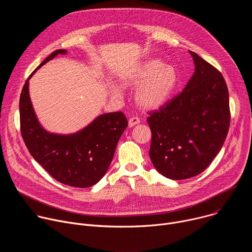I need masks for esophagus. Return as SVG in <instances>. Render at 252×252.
<instances>
[{"label": "esophagus", "mask_w": 252, "mask_h": 252, "mask_svg": "<svg viewBox=\"0 0 252 252\" xmlns=\"http://www.w3.org/2000/svg\"><path fill=\"white\" fill-rule=\"evenodd\" d=\"M138 124H139V119L136 118V117H132L128 120V126L129 127H132V126L138 125Z\"/></svg>", "instance_id": "1"}]
</instances>
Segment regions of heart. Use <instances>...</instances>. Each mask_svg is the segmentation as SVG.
Listing matches in <instances>:
<instances>
[{
	"label": "heart",
	"instance_id": "1",
	"mask_svg": "<svg viewBox=\"0 0 252 252\" xmlns=\"http://www.w3.org/2000/svg\"><path fill=\"white\" fill-rule=\"evenodd\" d=\"M120 79L126 87H136L135 102L145 111H156L162 107L170 99L178 84L175 67L158 60L142 63L137 67L123 73ZM112 94L120 96L121 88L113 85Z\"/></svg>",
	"mask_w": 252,
	"mask_h": 252
}]
</instances>
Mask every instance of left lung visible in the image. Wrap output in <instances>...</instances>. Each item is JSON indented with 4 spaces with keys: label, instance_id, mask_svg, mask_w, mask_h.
<instances>
[{
    "label": "left lung",
    "instance_id": "1",
    "mask_svg": "<svg viewBox=\"0 0 252 252\" xmlns=\"http://www.w3.org/2000/svg\"><path fill=\"white\" fill-rule=\"evenodd\" d=\"M194 73L185 90L150 113L151 160L163 176L182 181L202 172L220 152L229 124V95L220 71L189 51Z\"/></svg>",
    "mask_w": 252,
    "mask_h": 252
}]
</instances>
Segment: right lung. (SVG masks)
Wrapping results in <instances>:
<instances>
[{
    "label": "right lung",
    "instance_id": "1",
    "mask_svg": "<svg viewBox=\"0 0 252 252\" xmlns=\"http://www.w3.org/2000/svg\"><path fill=\"white\" fill-rule=\"evenodd\" d=\"M65 54V50L52 53L26 81L20 96L21 132L31 156L56 181L74 188H90L109 169L127 121L122 112H117L100 115L84 128L68 134L50 132L43 127L32 104L29 81L46 63Z\"/></svg>",
    "mask_w": 252,
    "mask_h": 252
}]
</instances>
